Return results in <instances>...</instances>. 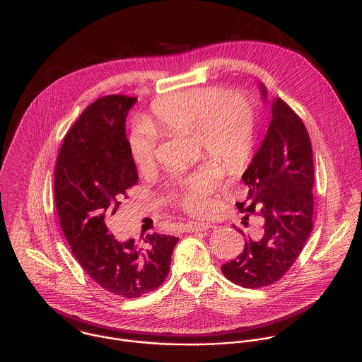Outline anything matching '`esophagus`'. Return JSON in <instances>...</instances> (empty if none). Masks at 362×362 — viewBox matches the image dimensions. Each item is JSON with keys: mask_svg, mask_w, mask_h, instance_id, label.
I'll list each match as a JSON object with an SVG mask.
<instances>
[{"mask_svg": "<svg viewBox=\"0 0 362 362\" xmlns=\"http://www.w3.org/2000/svg\"><path fill=\"white\" fill-rule=\"evenodd\" d=\"M211 226L207 221H189L184 226V230L187 233H197V231H206Z\"/></svg>", "mask_w": 362, "mask_h": 362, "instance_id": "esophagus-1", "label": "esophagus"}]
</instances>
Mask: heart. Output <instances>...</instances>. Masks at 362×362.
I'll return each mask as SVG.
<instances>
[{
    "instance_id": "1",
    "label": "heart",
    "mask_w": 362,
    "mask_h": 362,
    "mask_svg": "<svg viewBox=\"0 0 362 362\" xmlns=\"http://www.w3.org/2000/svg\"><path fill=\"white\" fill-rule=\"evenodd\" d=\"M145 127H135L128 138L131 157L139 171L153 167L155 134L192 132L207 153L228 170H237L250 155L255 136V111L241 92L223 93L218 88H195L171 93L155 102ZM223 171L207 161L189 175L174 181V195L189 211H204Z\"/></svg>"
}]
</instances>
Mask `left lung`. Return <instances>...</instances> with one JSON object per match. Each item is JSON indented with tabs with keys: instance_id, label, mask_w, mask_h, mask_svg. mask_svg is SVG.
Returning <instances> with one entry per match:
<instances>
[{
	"instance_id": "1",
	"label": "left lung",
	"mask_w": 362,
	"mask_h": 362,
	"mask_svg": "<svg viewBox=\"0 0 362 362\" xmlns=\"http://www.w3.org/2000/svg\"><path fill=\"white\" fill-rule=\"evenodd\" d=\"M259 90L266 103L267 90L260 82ZM243 181L248 185V197L237 207L244 220L259 216L262 227L254 238L247 237L243 252L224 263L221 272L241 287L260 288L288 272L313 227L310 135L301 118L279 98L272 102V121Z\"/></svg>"
}]
</instances>
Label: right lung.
<instances>
[{"label":"right lung","instance_id":"right-lung-1","mask_svg":"<svg viewBox=\"0 0 362 362\" xmlns=\"http://www.w3.org/2000/svg\"><path fill=\"white\" fill-rule=\"evenodd\" d=\"M135 98L105 96L90 104L64 138L54 174L62 233L83 270L104 290L138 298L165 280L177 237L149 234L146 248L117 240L107 221L138 171L129 153L125 118Z\"/></svg>","mask_w":362,"mask_h":362}]
</instances>
